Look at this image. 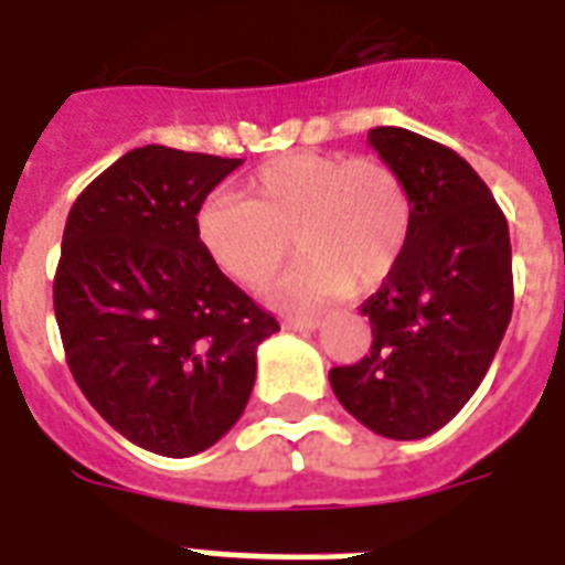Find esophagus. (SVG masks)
Segmentation results:
<instances>
[{
    "mask_svg": "<svg viewBox=\"0 0 565 565\" xmlns=\"http://www.w3.org/2000/svg\"><path fill=\"white\" fill-rule=\"evenodd\" d=\"M282 328L300 330V333H312V330L321 328V318H312V316H288L286 321H282Z\"/></svg>",
    "mask_w": 565,
    "mask_h": 565,
    "instance_id": "34e87169",
    "label": "esophagus"
}]
</instances>
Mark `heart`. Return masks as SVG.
Segmentation results:
<instances>
[{"label":"heart","mask_w":565,"mask_h":565,"mask_svg":"<svg viewBox=\"0 0 565 565\" xmlns=\"http://www.w3.org/2000/svg\"><path fill=\"white\" fill-rule=\"evenodd\" d=\"M411 223V190L387 160L298 151L256 169L241 196L205 199L196 237L223 274L249 288L277 277L295 237L303 258L274 298L309 307L348 288H379L408 247Z\"/></svg>","instance_id":"obj_1"}]
</instances>
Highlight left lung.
Instances as JSON below:
<instances>
[{
	"mask_svg": "<svg viewBox=\"0 0 565 565\" xmlns=\"http://www.w3.org/2000/svg\"><path fill=\"white\" fill-rule=\"evenodd\" d=\"M369 146L411 190L408 247L360 307L372 348L330 369L342 408L375 435L419 440L447 426L486 379L512 318L509 226L486 181L452 148L405 127Z\"/></svg>",
	"mask_w": 565,
	"mask_h": 565,
	"instance_id": "obj_1",
	"label": "left lung"
}]
</instances>
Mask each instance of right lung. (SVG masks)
<instances>
[{
	"label": "right lung",
	"instance_id": "add662e5",
	"mask_svg": "<svg viewBox=\"0 0 565 565\" xmlns=\"http://www.w3.org/2000/svg\"><path fill=\"white\" fill-rule=\"evenodd\" d=\"M244 160L146 146L79 193L53 282L71 375L130 444L184 459L244 414L277 318L196 237L207 193Z\"/></svg>",
	"mask_w": 565,
	"mask_h": 565
}]
</instances>
